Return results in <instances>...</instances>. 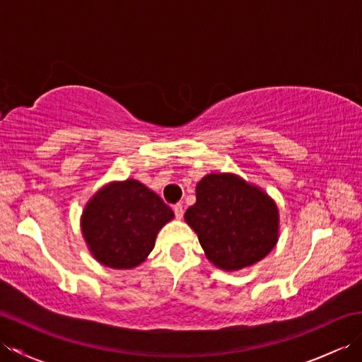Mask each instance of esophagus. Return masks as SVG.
<instances>
[{"mask_svg":"<svg viewBox=\"0 0 362 362\" xmlns=\"http://www.w3.org/2000/svg\"><path fill=\"white\" fill-rule=\"evenodd\" d=\"M173 210H174L175 218H177V219H182V216H183V206H182V204H175V205L173 206Z\"/></svg>","mask_w":362,"mask_h":362,"instance_id":"obj_1","label":"esophagus"}]
</instances>
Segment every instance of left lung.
<instances>
[{"label":"left lung","mask_w":362,"mask_h":362,"mask_svg":"<svg viewBox=\"0 0 362 362\" xmlns=\"http://www.w3.org/2000/svg\"><path fill=\"white\" fill-rule=\"evenodd\" d=\"M213 264L226 271L252 266L274 249L279 210L272 199L240 177L210 174L197 183L185 213Z\"/></svg>","instance_id":"left-lung-1"}]
</instances>
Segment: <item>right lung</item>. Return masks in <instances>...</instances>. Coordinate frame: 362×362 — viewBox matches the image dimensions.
I'll return each instance as SVG.
<instances>
[{
	"label": "right lung",
	"mask_w": 362,
	"mask_h": 362,
	"mask_svg": "<svg viewBox=\"0 0 362 362\" xmlns=\"http://www.w3.org/2000/svg\"><path fill=\"white\" fill-rule=\"evenodd\" d=\"M173 218L160 196L140 182L126 180L91 199L82 216V233L99 263L130 269L143 263L160 228Z\"/></svg>",
	"instance_id": "add662e5"
}]
</instances>
